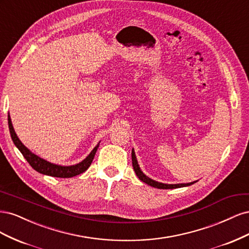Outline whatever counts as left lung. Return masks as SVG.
I'll use <instances>...</instances> for the list:
<instances>
[{"mask_svg":"<svg viewBox=\"0 0 249 249\" xmlns=\"http://www.w3.org/2000/svg\"><path fill=\"white\" fill-rule=\"evenodd\" d=\"M132 163H133V168L135 170V173H136V176L139 178V179H141L143 183H145L149 186H152L154 188H158V189H176V188L187 187V186H190V185L197 182V180H194V182L187 183V184H164V183L157 182V180L148 178L145 173H143V171L140 169L136 155H135V152H134V148L132 149Z\"/></svg>","mask_w":249,"mask_h":249,"instance_id":"1","label":"left lung"}]
</instances>
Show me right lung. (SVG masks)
<instances>
[{
    "instance_id": "add662e5",
    "label": "right lung",
    "mask_w": 249,
    "mask_h": 249,
    "mask_svg": "<svg viewBox=\"0 0 249 249\" xmlns=\"http://www.w3.org/2000/svg\"><path fill=\"white\" fill-rule=\"evenodd\" d=\"M8 125H9V131H10V135H11L13 143L18 148V150L22 154V156L25 157V159L28 161V163L31 165L32 168H34L37 172L42 173V175H46V176H50V177L72 178L74 176H78V175H80V173H83L84 171H86L90 165H91L94 155L97 150V147H99V145H100V142H99L95 145V147L91 150V153H90L85 158V159L81 161L80 163L74 164V165H70V166H63V165L54 164V163H51L47 160L42 159V158L33 154L31 150L22 144V142L19 140L16 131H14V129H13L9 113H8Z\"/></svg>"
}]
</instances>
